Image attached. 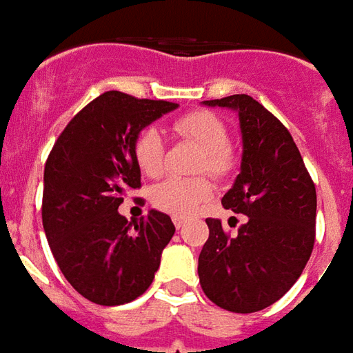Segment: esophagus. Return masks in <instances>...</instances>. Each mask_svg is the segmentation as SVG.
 <instances>
[{"instance_id":"34e87169","label":"esophagus","mask_w":353,"mask_h":353,"mask_svg":"<svg viewBox=\"0 0 353 353\" xmlns=\"http://www.w3.org/2000/svg\"><path fill=\"white\" fill-rule=\"evenodd\" d=\"M174 225H176V229H181L185 225V219H181V217H174Z\"/></svg>"}]
</instances>
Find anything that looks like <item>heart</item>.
<instances>
[{
	"mask_svg": "<svg viewBox=\"0 0 353 353\" xmlns=\"http://www.w3.org/2000/svg\"><path fill=\"white\" fill-rule=\"evenodd\" d=\"M172 130L179 138L196 143L202 149L200 170H206L212 176L223 177L234 166V154L230 151L229 130L221 119L210 111H192L179 117L172 124ZM164 151L166 143L157 128H147L139 134L134 143V159L138 168L149 177L161 176L164 170ZM212 196V185L204 177L181 179L168 177L151 191V202L154 206L176 215L189 217Z\"/></svg>",
	"mask_w": 353,
	"mask_h": 353,
	"instance_id": "heart-1",
	"label": "heart"
}]
</instances>
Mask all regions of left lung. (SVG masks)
Listing matches in <instances>:
<instances>
[{"mask_svg":"<svg viewBox=\"0 0 353 353\" xmlns=\"http://www.w3.org/2000/svg\"><path fill=\"white\" fill-rule=\"evenodd\" d=\"M234 111L242 134L240 174L223 208L248 215L230 238L206 219L210 238L199 257L206 296L229 312L274 304L299 280L316 240V187L289 130L248 94L202 101Z\"/></svg>","mask_w":353,"mask_h":353,"instance_id":"8db88e82","label":"left lung"}]
</instances>
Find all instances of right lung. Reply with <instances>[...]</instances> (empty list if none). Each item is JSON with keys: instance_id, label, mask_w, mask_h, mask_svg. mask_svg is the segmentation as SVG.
I'll list each match as a JSON object with an SVG mask.
<instances>
[{"instance_id": "right-lung-1", "label": "right lung", "mask_w": 353, "mask_h": 353, "mask_svg": "<svg viewBox=\"0 0 353 353\" xmlns=\"http://www.w3.org/2000/svg\"><path fill=\"white\" fill-rule=\"evenodd\" d=\"M174 109L172 101L103 92L73 117L47 159L43 229L65 280L92 303L119 306L143 295L176 232L157 210L134 229L119 214L126 192L141 185L136 138Z\"/></svg>"}]
</instances>
